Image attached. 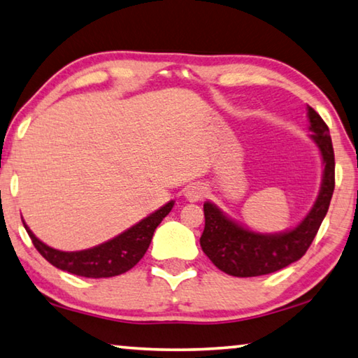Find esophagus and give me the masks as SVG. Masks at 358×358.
<instances>
[{"mask_svg":"<svg viewBox=\"0 0 358 358\" xmlns=\"http://www.w3.org/2000/svg\"><path fill=\"white\" fill-rule=\"evenodd\" d=\"M203 194H205V187L203 186H201V185H192V186H189L186 189V199L189 202H197V201H201V199L203 197Z\"/></svg>","mask_w":358,"mask_h":358,"instance_id":"34e87169","label":"esophagus"}]
</instances>
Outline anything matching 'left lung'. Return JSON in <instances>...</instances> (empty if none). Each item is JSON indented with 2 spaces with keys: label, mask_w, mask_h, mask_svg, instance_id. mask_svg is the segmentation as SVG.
Masks as SVG:
<instances>
[{
  "label": "left lung",
  "mask_w": 358,
  "mask_h": 358,
  "mask_svg": "<svg viewBox=\"0 0 358 358\" xmlns=\"http://www.w3.org/2000/svg\"><path fill=\"white\" fill-rule=\"evenodd\" d=\"M313 141L324 159V178L317 201L299 226L284 234L264 235L251 232L224 216L213 203H203L205 229L201 237L202 251L224 273L250 278L273 273L305 256L324 217L335 189V153L329 126L308 106Z\"/></svg>",
  "instance_id": "1"
}]
</instances>
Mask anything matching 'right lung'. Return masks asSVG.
Masks as SVG:
<instances>
[{
	"mask_svg": "<svg viewBox=\"0 0 358 358\" xmlns=\"http://www.w3.org/2000/svg\"><path fill=\"white\" fill-rule=\"evenodd\" d=\"M172 207L173 202H169L162 208L155 211L153 215L147 216L126 232L120 234L118 237L94 246L92 250L76 252L53 250V248L36 238L25 222H23V226H25L29 238H31L41 256L57 268L83 278H110L126 273L145 256L151 238H153L155 229L169 215Z\"/></svg>",
	"mask_w": 358,
	"mask_h": 358,
	"instance_id": "obj_1",
	"label": "right lung"
}]
</instances>
